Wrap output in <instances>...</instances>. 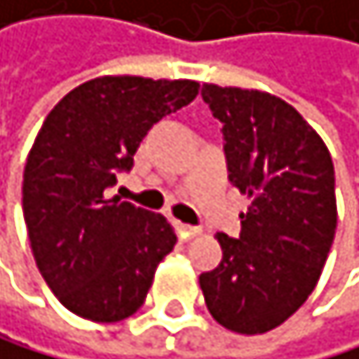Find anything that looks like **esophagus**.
<instances>
[{
    "label": "esophagus",
    "instance_id": "esophagus-1",
    "mask_svg": "<svg viewBox=\"0 0 359 359\" xmlns=\"http://www.w3.org/2000/svg\"><path fill=\"white\" fill-rule=\"evenodd\" d=\"M176 230L183 239H192V236L201 234V228H194V225H185V223H176Z\"/></svg>",
    "mask_w": 359,
    "mask_h": 359
}]
</instances>
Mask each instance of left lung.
<instances>
[{"label": "left lung", "instance_id": "8db88e82", "mask_svg": "<svg viewBox=\"0 0 359 359\" xmlns=\"http://www.w3.org/2000/svg\"><path fill=\"white\" fill-rule=\"evenodd\" d=\"M201 93L223 125L230 181L250 205L239 236L217 234L223 259L198 284L223 328L262 335L320 281L337 228L335 167L322 136L281 97L208 82Z\"/></svg>", "mask_w": 359, "mask_h": 359}]
</instances>
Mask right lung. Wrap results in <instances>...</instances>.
Returning <instances> with one entry per match:
<instances>
[{
  "label": "right lung",
  "instance_id": "add662e5",
  "mask_svg": "<svg viewBox=\"0 0 359 359\" xmlns=\"http://www.w3.org/2000/svg\"><path fill=\"white\" fill-rule=\"evenodd\" d=\"M194 80L102 75L50 109L28 151L22 208L35 264L60 304L97 324L123 322L147 299L174 250L163 215L109 201L154 123L189 104Z\"/></svg>",
  "mask_w": 359,
  "mask_h": 359
}]
</instances>
